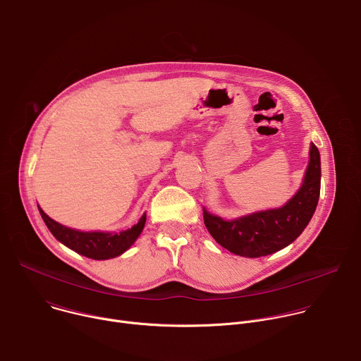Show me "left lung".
I'll use <instances>...</instances> for the list:
<instances>
[{"instance_id": "1", "label": "left lung", "mask_w": 361, "mask_h": 361, "mask_svg": "<svg viewBox=\"0 0 361 361\" xmlns=\"http://www.w3.org/2000/svg\"><path fill=\"white\" fill-rule=\"evenodd\" d=\"M320 152L312 144L310 163L298 192L281 209L254 213L226 221L204 210V224L212 237L241 257H263L291 244L312 220L320 197Z\"/></svg>"}]
</instances>
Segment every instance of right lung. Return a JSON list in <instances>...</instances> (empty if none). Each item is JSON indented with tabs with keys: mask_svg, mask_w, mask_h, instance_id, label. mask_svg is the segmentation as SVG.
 Instances as JSON below:
<instances>
[{
	"mask_svg": "<svg viewBox=\"0 0 361 361\" xmlns=\"http://www.w3.org/2000/svg\"><path fill=\"white\" fill-rule=\"evenodd\" d=\"M38 210L51 234L68 248L92 260H109V259H113V257L123 254L137 240V237L140 235L145 224V214H144L135 226L118 234L98 233V231L82 233V231H77L59 224L53 219H49L39 207Z\"/></svg>",
	"mask_w": 361,
	"mask_h": 361,
	"instance_id": "obj_1",
	"label": "right lung"
}]
</instances>
